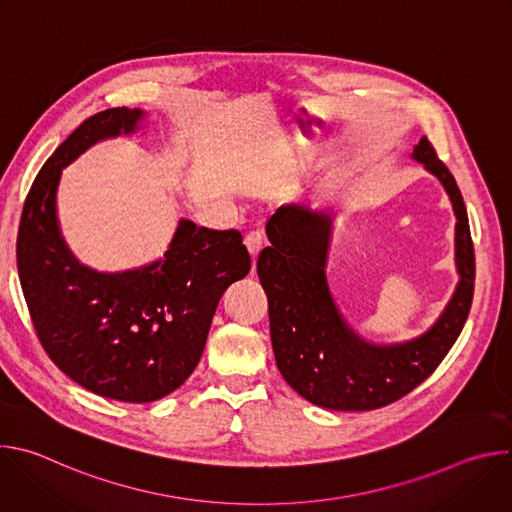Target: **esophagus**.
<instances>
[{"label": "esophagus", "mask_w": 512, "mask_h": 512, "mask_svg": "<svg viewBox=\"0 0 512 512\" xmlns=\"http://www.w3.org/2000/svg\"><path fill=\"white\" fill-rule=\"evenodd\" d=\"M245 245H247V249H249V253H251V257H253V263H255V257H257L259 251L263 249V231H259V229L249 231V233L245 235Z\"/></svg>", "instance_id": "1"}]
</instances>
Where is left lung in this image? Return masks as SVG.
I'll list each match as a JSON object with an SVG mask.
<instances>
[{"label":"left lung","mask_w":512,"mask_h":512,"mask_svg":"<svg viewBox=\"0 0 512 512\" xmlns=\"http://www.w3.org/2000/svg\"><path fill=\"white\" fill-rule=\"evenodd\" d=\"M413 158L442 180L454 204L460 283L442 318L411 342L367 344L340 318L324 275L330 212L287 204L269 218L271 245L259 253L257 275L269 302L275 362L289 387L314 405L371 411L405 397L440 367L466 324L476 277L466 206L427 137L415 145Z\"/></svg>","instance_id":"1"}]
</instances>
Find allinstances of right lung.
I'll return each mask as SVG.
<instances>
[{"label":"right lung","instance_id":"add662e5","mask_svg":"<svg viewBox=\"0 0 512 512\" xmlns=\"http://www.w3.org/2000/svg\"><path fill=\"white\" fill-rule=\"evenodd\" d=\"M139 109L85 119L38 172L22 210L18 273L36 336L56 367L81 387L125 403H150L196 369L225 289L251 257L239 231L182 221L162 261L97 273L72 257L56 223L60 172L103 137L133 131Z\"/></svg>","mask_w":512,"mask_h":512}]
</instances>
